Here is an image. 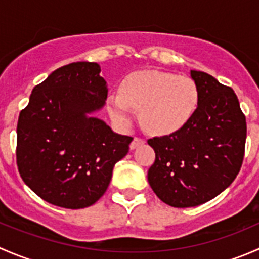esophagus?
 I'll use <instances>...</instances> for the list:
<instances>
[{
  "label": "esophagus",
  "instance_id": "34e87169",
  "mask_svg": "<svg viewBox=\"0 0 259 259\" xmlns=\"http://www.w3.org/2000/svg\"><path fill=\"white\" fill-rule=\"evenodd\" d=\"M145 143V140H143V139H140V138H134V139H133V142H132V144H130V149H135V148H138V146L139 145H143Z\"/></svg>",
  "mask_w": 259,
  "mask_h": 259
}]
</instances>
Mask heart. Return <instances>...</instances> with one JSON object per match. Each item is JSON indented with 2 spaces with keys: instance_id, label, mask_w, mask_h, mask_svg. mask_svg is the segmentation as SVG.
Here are the masks:
<instances>
[{
  "instance_id": "heart-1",
  "label": "heart",
  "mask_w": 259,
  "mask_h": 259,
  "mask_svg": "<svg viewBox=\"0 0 259 259\" xmlns=\"http://www.w3.org/2000/svg\"><path fill=\"white\" fill-rule=\"evenodd\" d=\"M197 82L185 75L146 70L122 80L119 94L108 96V110L120 126H129L134 110H140L143 125L150 133L171 135L187 126L198 110Z\"/></svg>"
}]
</instances>
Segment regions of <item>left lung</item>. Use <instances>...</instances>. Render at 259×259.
Here are the masks:
<instances>
[{
	"label": "left lung",
	"mask_w": 259,
	"mask_h": 259,
	"mask_svg": "<svg viewBox=\"0 0 259 259\" xmlns=\"http://www.w3.org/2000/svg\"><path fill=\"white\" fill-rule=\"evenodd\" d=\"M200 93L198 110L176 134L155 137L148 182L174 208L197 207L221 194L236 179L244 156L247 122L233 89L207 72L190 70Z\"/></svg>",
	"instance_id": "obj_1"
}]
</instances>
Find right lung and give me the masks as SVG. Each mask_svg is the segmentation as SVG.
Masks as SVG:
<instances>
[{
    "mask_svg": "<svg viewBox=\"0 0 259 259\" xmlns=\"http://www.w3.org/2000/svg\"><path fill=\"white\" fill-rule=\"evenodd\" d=\"M96 62H72L33 88L17 122L20 176L48 203L80 209L98 202L133 138L114 133L94 113L108 98Z\"/></svg>",
    "mask_w": 259,
    "mask_h": 259,
    "instance_id": "add662e5",
    "label": "right lung"
}]
</instances>
